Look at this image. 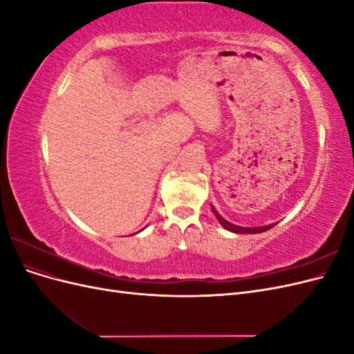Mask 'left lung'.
<instances>
[{
	"label": "left lung",
	"instance_id": "1",
	"mask_svg": "<svg viewBox=\"0 0 354 354\" xmlns=\"http://www.w3.org/2000/svg\"><path fill=\"white\" fill-rule=\"evenodd\" d=\"M211 209H212V212H214V216H216L217 220L220 221L221 226H223L224 229H227L229 232H233V233H261V232H266V230H269V229H272V227L276 226V223H274V224H270V226H261V227H241V226H236V224H232V223L224 220V218L220 216V214H218L216 209H214V207H211Z\"/></svg>",
	"mask_w": 354,
	"mask_h": 354
}]
</instances>
